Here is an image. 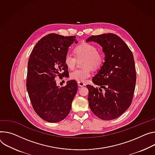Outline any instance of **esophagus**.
I'll return each mask as SVG.
<instances>
[{
	"label": "esophagus",
	"mask_w": 155,
	"mask_h": 155,
	"mask_svg": "<svg viewBox=\"0 0 155 155\" xmlns=\"http://www.w3.org/2000/svg\"><path fill=\"white\" fill-rule=\"evenodd\" d=\"M78 85L79 87H84L85 86V83L82 81H78Z\"/></svg>",
	"instance_id": "esophagus-1"
}]
</instances>
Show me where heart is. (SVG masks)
I'll return each instance as SVG.
<instances>
[{
  "label": "heart",
  "instance_id": "b5f03b06",
  "mask_svg": "<svg viewBox=\"0 0 155 155\" xmlns=\"http://www.w3.org/2000/svg\"><path fill=\"white\" fill-rule=\"evenodd\" d=\"M74 52L76 57L70 53H67L65 56V64L69 69L74 68L77 59H85V61L83 65V68L76 69L70 73V78L72 80L82 82L86 81L91 76V68L94 70H98L104 64V54L97 51L96 46L93 44L81 43L75 48Z\"/></svg>",
  "mask_w": 155,
  "mask_h": 155
}]
</instances>
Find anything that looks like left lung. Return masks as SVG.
Listing matches in <instances>:
<instances>
[{"label":"left lung","instance_id":"obj_1","mask_svg":"<svg viewBox=\"0 0 155 155\" xmlns=\"http://www.w3.org/2000/svg\"><path fill=\"white\" fill-rule=\"evenodd\" d=\"M87 41L99 44L105 54V62L92 80L100 88L87 85L90 108L102 120L114 119L122 115L132 101L136 83L133 54L124 41L113 33L93 35Z\"/></svg>","mask_w":155,"mask_h":155}]
</instances>
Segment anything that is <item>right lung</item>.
Segmentation results:
<instances>
[{"label": "right lung", "instance_id": "1", "mask_svg": "<svg viewBox=\"0 0 155 155\" xmlns=\"http://www.w3.org/2000/svg\"><path fill=\"white\" fill-rule=\"evenodd\" d=\"M75 38L55 33L45 36L34 47L28 62L26 89L32 106L41 119L49 122H59L68 115L77 92L75 80L68 81L61 88L55 80L68 72L64 59Z\"/></svg>", "mask_w": 155, "mask_h": 155}]
</instances>
